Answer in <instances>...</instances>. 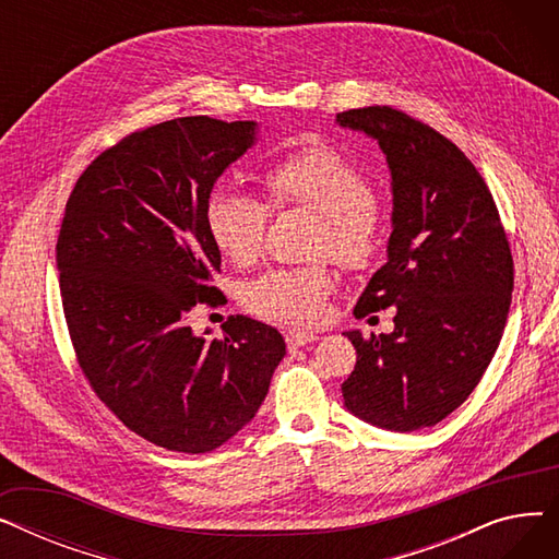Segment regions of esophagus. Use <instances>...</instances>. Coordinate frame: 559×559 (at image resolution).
Instances as JSON below:
<instances>
[{"label":"esophagus","mask_w":559,"mask_h":559,"mask_svg":"<svg viewBox=\"0 0 559 559\" xmlns=\"http://www.w3.org/2000/svg\"><path fill=\"white\" fill-rule=\"evenodd\" d=\"M314 340H317V335L306 333V331H289V333L285 335V342H287V348H289V350H297V348H301V346H306V344H310V342H314Z\"/></svg>","instance_id":"34e87169"}]
</instances>
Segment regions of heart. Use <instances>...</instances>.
Here are the masks:
<instances>
[{"instance_id":"heart-1","label":"heart","mask_w":559,"mask_h":559,"mask_svg":"<svg viewBox=\"0 0 559 559\" xmlns=\"http://www.w3.org/2000/svg\"><path fill=\"white\" fill-rule=\"evenodd\" d=\"M272 205H304L321 215L317 249L333 253L348 270H367L383 249V224L362 171L326 144L304 146L264 171ZM270 224V205L233 186H217L205 203V226L217 249L233 262L255 260ZM333 276L324 264L276 270L242 289V304L287 326L324 319Z\"/></svg>"}]
</instances>
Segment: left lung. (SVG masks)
Segmentation results:
<instances>
[{
    "mask_svg": "<svg viewBox=\"0 0 559 559\" xmlns=\"http://www.w3.org/2000/svg\"><path fill=\"white\" fill-rule=\"evenodd\" d=\"M335 122L373 138L392 176L388 262L356 314L396 308L392 333H344L358 354L344 405L371 426L413 432L447 419L480 383L510 312L512 253L483 176L442 133L390 106Z\"/></svg>",
    "mask_w": 559,
    "mask_h": 559,
    "instance_id": "8db88e82",
    "label": "left lung"
}]
</instances>
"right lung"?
I'll list each match as a JSON object with an SVG mask.
<instances>
[{
	"mask_svg": "<svg viewBox=\"0 0 559 559\" xmlns=\"http://www.w3.org/2000/svg\"><path fill=\"white\" fill-rule=\"evenodd\" d=\"M255 140V122L205 115L150 127L87 165L66 205L56 270L79 365L117 419L167 451L238 435L285 356L283 335L245 314L219 340L188 324L219 299L205 203Z\"/></svg>",
	"mask_w": 559,
	"mask_h": 559,
	"instance_id": "right-lung-1",
	"label": "right lung"
}]
</instances>
